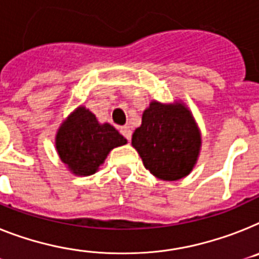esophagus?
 Returning <instances> with one entry per match:
<instances>
[{"label": "esophagus", "instance_id": "34e87169", "mask_svg": "<svg viewBox=\"0 0 259 259\" xmlns=\"http://www.w3.org/2000/svg\"><path fill=\"white\" fill-rule=\"evenodd\" d=\"M121 134H122L127 141L132 140V130H130L129 126H122V127H121Z\"/></svg>", "mask_w": 259, "mask_h": 259}]
</instances>
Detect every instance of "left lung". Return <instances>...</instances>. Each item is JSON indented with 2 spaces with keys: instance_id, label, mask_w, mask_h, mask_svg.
<instances>
[{
  "instance_id": "1",
  "label": "left lung",
  "mask_w": 259,
  "mask_h": 259,
  "mask_svg": "<svg viewBox=\"0 0 259 259\" xmlns=\"http://www.w3.org/2000/svg\"><path fill=\"white\" fill-rule=\"evenodd\" d=\"M132 145L153 175L178 180L195 166L201 138L190 110L182 104L153 101L143 112L142 125L133 133Z\"/></svg>"
}]
</instances>
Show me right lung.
<instances>
[{
  "label": "right lung",
  "instance_id": "obj_1",
  "mask_svg": "<svg viewBox=\"0 0 259 259\" xmlns=\"http://www.w3.org/2000/svg\"><path fill=\"white\" fill-rule=\"evenodd\" d=\"M126 140L109 123H99L96 116L84 106L68 117L56 136L60 159L76 175H92L99 170L114 147Z\"/></svg>",
  "mask_w": 259,
  "mask_h": 259
}]
</instances>
